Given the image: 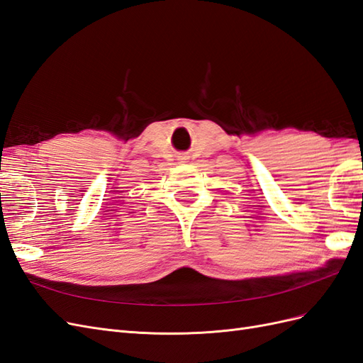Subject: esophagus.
<instances>
[{"instance_id":"obj_1","label":"esophagus","mask_w":363,"mask_h":363,"mask_svg":"<svg viewBox=\"0 0 363 363\" xmlns=\"http://www.w3.org/2000/svg\"><path fill=\"white\" fill-rule=\"evenodd\" d=\"M180 157V160H186V159H188V156H186V155H183V156H179Z\"/></svg>"}]
</instances>
